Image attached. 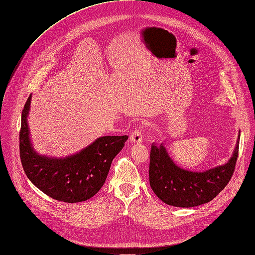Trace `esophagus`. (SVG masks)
<instances>
[{
	"label": "esophagus",
	"instance_id": "esophagus-1",
	"mask_svg": "<svg viewBox=\"0 0 255 255\" xmlns=\"http://www.w3.org/2000/svg\"><path fill=\"white\" fill-rule=\"evenodd\" d=\"M130 140L134 143H141L142 140H143V135H142V132L141 130H135L131 133V136H130Z\"/></svg>",
	"mask_w": 255,
	"mask_h": 255
}]
</instances>
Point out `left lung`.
<instances>
[{
	"label": "left lung",
	"instance_id": "obj_1",
	"mask_svg": "<svg viewBox=\"0 0 255 255\" xmlns=\"http://www.w3.org/2000/svg\"><path fill=\"white\" fill-rule=\"evenodd\" d=\"M240 132L229 160L205 171L181 168L169 156L164 144L151 146L149 181L153 192L164 203L175 207H194L216 197L232 177L239 148Z\"/></svg>",
	"mask_w": 255,
	"mask_h": 255
}]
</instances>
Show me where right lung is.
Returning a JSON list of instances; mask_svg holds the SVG:
<instances>
[{
    "instance_id": "obj_1",
    "label": "right lung",
    "mask_w": 255,
    "mask_h": 255,
    "mask_svg": "<svg viewBox=\"0 0 255 255\" xmlns=\"http://www.w3.org/2000/svg\"><path fill=\"white\" fill-rule=\"evenodd\" d=\"M32 94L22 112L20 157L30 181L53 199L76 203L93 197L104 185L115 156L128 139L124 136H103L79 152L66 157L39 154L31 141L28 116Z\"/></svg>"
}]
</instances>
